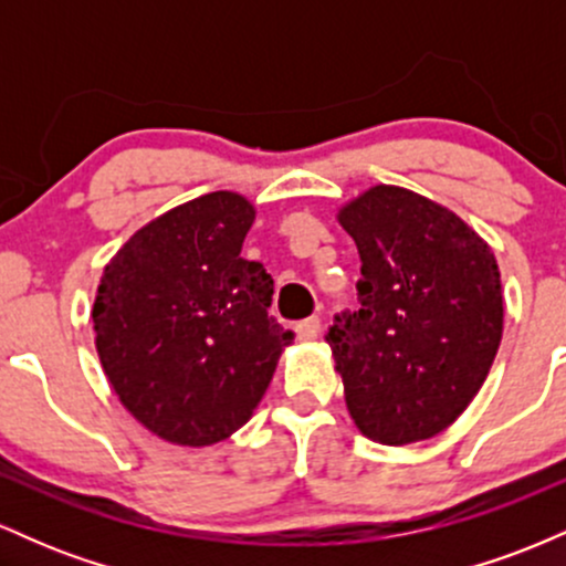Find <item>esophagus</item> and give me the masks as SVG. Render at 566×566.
Instances as JSON below:
<instances>
[{
  "label": "esophagus",
  "instance_id": "esophagus-1",
  "mask_svg": "<svg viewBox=\"0 0 566 566\" xmlns=\"http://www.w3.org/2000/svg\"><path fill=\"white\" fill-rule=\"evenodd\" d=\"M295 333L303 343L316 340V337H319V333H322V322L316 319V316H311V319H303V322L295 324Z\"/></svg>",
  "mask_w": 566,
  "mask_h": 566
}]
</instances>
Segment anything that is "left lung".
I'll return each mask as SVG.
<instances>
[{
    "label": "left lung",
    "mask_w": 566,
    "mask_h": 566,
    "mask_svg": "<svg viewBox=\"0 0 566 566\" xmlns=\"http://www.w3.org/2000/svg\"><path fill=\"white\" fill-rule=\"evenodd\" d=\"M361 258V308L324 340L354 426L388 447L450 428L484 386L503 337L492 247L450 207L378 184L337 210Z\"/></svg>",
    "instance_id": "8db88e82"
}]
</instances>
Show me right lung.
I'll list each match as a JSON object with an SVG mask.
<instances>
[{"mask_svg": "<svg viewBox=\"0 0 566 566\" xmlns=\"http://www.w3.org/2000/svg\"><path fill=\"white\" fill-rule=\"evenodd\" d=\"M255 205L212 191L148 220L103 269L95 348L154 437L210 447L252 418L295 333L269 316L274 279L244 261Z\"/></svg>", "mask_w": 566, "mask_h": 566, "instance_id": "obj_1", "label": "right lung"}]
</instances>
